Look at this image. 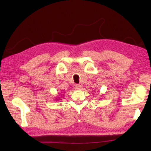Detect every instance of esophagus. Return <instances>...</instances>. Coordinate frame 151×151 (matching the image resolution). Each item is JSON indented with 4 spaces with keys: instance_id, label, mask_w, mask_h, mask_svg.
Wrapping results in <instances>:
<instances>
[{
    "instance_id": "esophagus-1",
    "label": "esophagus",
    "mask_w": 151,
    "mask_h": 151,
    "mask_svg": "<svg viewBox=\"0 0 151 151\" xmlns=\"http://www.w3.org/2000/svg\"><path fill=\"white\" fill-rule=\"evenodd\" d=\"M75 88L76 89H81L82 88V86L80 85V84H76L75 86Z\"/></svg>"
}]
</instances>
